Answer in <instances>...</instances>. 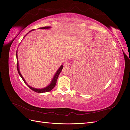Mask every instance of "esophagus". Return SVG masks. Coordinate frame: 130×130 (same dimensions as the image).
<instances>
[{
  "mask_svg": "<svg viewBox=\"0 0 130 130\" xmlns=\"http://www.w3.org/2000/svg\"><path fill=\"white\" fill-rule=\"evenodd\" d=\"M64 65L66 66H69V65H70V62H69V61H66L65 62V63H64Z\"/></svg>",
  "mask_w": 130,
  "mask_h": 130,
  "instance_id": "obj_1",
  "label": "esophagus"
}]
</instances>
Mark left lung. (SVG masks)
<instances>
[{"label": "left lung", "instance_id": "8db88e82", "mask_svg": "<svg viewBox=\"0 0 130 130\" xmlns=\"http://www.w3.org/2000/svg\"><path fill=\"white\" fill-rule=\"evenodd\" d=\"M101 45L103 46L102 48L108 49L106 46L108 45L105 42ZM104 55L98 53L90 55L88 59L77 68L73 77L76 87L80 92L85 93L95 92L108 79L112 63L107 55Z\"/></svg>", "mask_w": 130, "mask_h": 130}]
</instances>
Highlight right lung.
<instances>
[{
	"mask_svg": "<svg viewBox=\"0 0 130 130\" xmlns=\"http://www.w3.org/2000/svg\"><path fill=\"white\" fill-rule=\"evenodd\" d=\"M50 28H51L50 26H45V27H40V28H38V29H46V30H47V29H50ZM34 30H35V29L32 30L31 31H29V33L30 32H31V31H34ZM27 34H28V33H27ZM27 34H26V35H25L24 38L26 36V35ZM16 58H17V70H18V72L19 75H20V76L21 77V78H22L23 80L24 81V82L26 84V85H27V86H28V87H29L30 89H31L32 90H34V91H35V92L39 93H42L48 92H50V90H52L54 88V87L55 86V85H56V81H57V78H58L59 74H60V73H61V71H62V69H63V64L61 65V66L60 67H59V68L58 69V70H57L56 72L55 73V75H54V77H53V78L52 80L51 81L50 83L49 84V85H48V86H46V87H44V88H41V89H40V88H34V87H31V86H29L28 84H27L26 83V82L25 81V79L24 78V77H23V76L22 75V74H21L20 71H19V63H18V56H17V52H16Z\"/></svg>",
	"mask_w": 130,
	"mask_h": 130,
	"instance_id": "obj_1",
	"label": "right lung"
}]
</instances>
